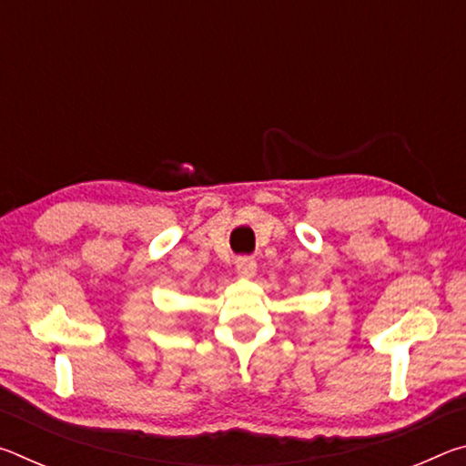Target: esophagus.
Wrapping results in <instances>:
<instances>
[{"label": "esophagus", "mask_w": 466, "mask_h": 466, "mask_svg": "<svg viewBox=\"0 0 466 466\" xmlns=\"http://www.w3.org/2000/svg\"><path fill=\"white\" fill-rule=\"evenodd\" d=\"M236 273L240 278H252L257 273V261L255 257H238L236 258Z\"/></svg>", "instance_id": "34e87169"}]
</instances>
